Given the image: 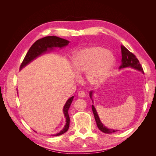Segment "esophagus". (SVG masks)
Returning a JSON list of instances; mask_svg holds the SVG:
<instances>
[{"mask_svg":"<svg viewBox=\"0 0 156 156\" xmlns=\"http://www.w3.org/2000/svg\"><path fill=\"white\" fill-rule=\"evenodd\" d=\"M78 96L79 98H84L86 96V94L84 92V91H79L78 92Z\"/></svg>","mask_w":156,"mask_h":156,"instance_id":"esophagus-1","label":"esophagus"}]
</instances>
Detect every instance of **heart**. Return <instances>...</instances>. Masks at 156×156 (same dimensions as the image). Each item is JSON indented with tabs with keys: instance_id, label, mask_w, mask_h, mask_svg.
I'll use <instances>...</instances> for the list:
<instances>
[{
	"instance_id": "obj_1",
	"label": "heart",
	"mask_w": 156,
	"mask_h": 156,
	"mask_svg": "<svg viewBox=\"0 0 156 156\" xmlns=\"http://www.w3.org/2000/svg\"><path fill=\"white\" fill-rule=\"evenodd\" d=\"M115 58L100 47H92L78 51L73 56L72 66L78 76L87 73V79L93 86H98L109 76Z\"/></svg>"
}]
</instances>
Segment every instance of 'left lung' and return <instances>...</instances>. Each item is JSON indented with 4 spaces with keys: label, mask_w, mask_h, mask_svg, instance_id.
Instances as JSON below:
<instances>
[{
    "label": "left lung",
    "mask_w": 156,
    "mask_h": 156,
    "mask_svg": "<svg viewBox=\"0 0 156 156\" xmlns=\"http://www.w3.org/2000/svg\"><path fill=\"white\" fill-rule=\"evenodd\" d=\"M121 53H122V65L119 68L120 69L124 68H132L136 70L140 71V72H142L143 73V67L141 66L139 60L136 57L134 54L131 53L129 50H127L124 45H121ZM92 95H93V91L92 90L90 92V97L91 99H92ZM92 111L94 115V118H95V120L96 122V124L99 129L105 133H112L117 131V130L108 129L107 127H105L104 125H103L101 123V122L100 121V118H99V116L98 115L96 108L93 105H92Z\"/></svg>",
    "instance_id": "obj_1"
}]
</instances>
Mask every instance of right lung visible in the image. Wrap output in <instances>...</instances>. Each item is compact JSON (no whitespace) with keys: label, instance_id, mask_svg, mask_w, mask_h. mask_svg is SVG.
Here are the masks:
<instances>
[{"label":"right lung","instance_id":"right-lung-1","mask_svg":"<svg viewBox=\"0 0 156 156\" xmlns=\"http://www.w3.org/2000/svg\"><path fill=\"white\" fill-rule=\"evenodd\" d=\"M69 43V41L65 39L60 38V37L55 36H46L43 37V38L37 40L30 47L29 51L27 52L24 60H23V62L20 66V69L24 68L25 66L29 64L33 60L37 58V56L45 53L48 51L53 50L55 48H64V47L68 45ZM73 98L74 97L72 96L69 99L66 103L63 108L64 115L66 118V123L64 127L59 133L53 135V136H59L60 135H62L68 130L69 126V116L68 115V110L71 104H72Z\"/></svg>","mask_w":156,"mask_h":156}]
</instances>
